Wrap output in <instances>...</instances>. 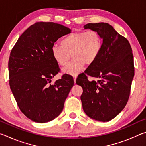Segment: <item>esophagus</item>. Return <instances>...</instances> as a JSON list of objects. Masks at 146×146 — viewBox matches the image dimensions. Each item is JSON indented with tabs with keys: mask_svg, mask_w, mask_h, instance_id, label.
<instances>
[{
	"mask_svg": "<svg viewBox=\"0 0 146 146\" xmlns=\"http://www.w3.org/2000/svg\"><path fill=\"white\" fill-rule=\"evenodd\" d=\"M76 77H77V76H76V75H75V76H73V80H74V83H76Z\"/></svg>",
	"mask_w": 146,
	"mask_h": 146,
	"instance_id": "obj_1",
	"label": "esophagus"
}]
</instances>
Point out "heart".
Listing matches in <instances>:
<instances>
[{
    "label": "heart",
    "instance_id": "heart-1",
    "mask_svg": "<svg viewBox=\"0 0 146 146\" xmlns=\"http://www.w3.org/2000/svg\"><path fill=\"white\" fill-rule=\"evenodd\" d=\"M60 45L51 47V55L56 64L62 67L71 63L62 70V73L75 76L84 68L91 66L100 56L102 49V39L100 34L94 30L74 32L61 39Z\"/></svg>",
    "mask_w": 146,
    "mask_h": 146
}]
</instances>
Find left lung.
<instances>
[{
    "instance_id": "1",
    "label": "left lung",
    "mask_w": 146,
    "mask_h": 146,
    "mask_svg": "<svg viewBox=\"0 0 146 146\" xmlns=\"http://www.w3.org/2000/svg\"><path fill=\"white\" fill-rule=\"evenodd\" d=\"M84 28L97 31L103 44L97 60L76 80L83 89V110L92 119L108 122L122 111L129 99L135 75L132 49L108 23H89ZM88 76L98 80L90 81Z\"/></svg>"
}]
</instances>
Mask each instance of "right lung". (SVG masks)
Returning <instances> with one entry per match:
<instances>
[{
    "mask_svg": "<svg viewBox=\"0 0 146 146\" xmlns=\"http://www.w3.org/2000/svg\"><path fill=\"white\" fill-rule=\"evenodd\" d=\"M70 33L62 24L38 22L21 35L11 51V90L22 113L33 122L46 123L57 117L73 86V80L67 75L50 84L59 71L51 47Z\"/></svg>",
    "mask_w": 146,
    "mask_h": 146,
    "instance_id": "obj_1",
    "label": "right lung"
}]
</instances>
